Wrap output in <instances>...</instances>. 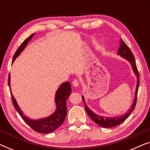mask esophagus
Instances as JSON below:
<instances>
[{"instance_id": "esophagus-1", "label": "esophagus", "mask_w": 150, "mask_h": 150, "mask_svg": "<svg viewBox=\"0 0 150 150\" xmlns=\"http://www.w3.org/2000/svg\"><path fill=\"white\" fill-rule=\"evenodd\" d=\"M72 85H73V86L74 87H79V81H78L77 79L74 80L73 82H72Z\"/></svg>"}]
</instances>
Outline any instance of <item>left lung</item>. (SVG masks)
Returning <instances> with one entry per match:
<instances>
[{"instance_id": "8db88e82", "label": "left lung", "mask_w": 150, "mask_h": 150, "mask_svg": "<svg viewBox=\"0 0 150 150\" xmlns=\"http://www.w3.org/2000/svg\"><path fill=\"white\" fill-rule=\"evenodd\" d=\"M117 55H120V57H123V58L126 59L130 63V64L132 66V69L134 74L136 76L137 81V85H136V90H135L134 93V98L133 100V102L131 105L130 108L128 110V111L124 113V115H120L118 117H103L95 113V112L92 111L90 108L88 107L87 104L85 103V100L84 96H82L83 98V102L85 104V110L87 111V114L91 118V120L93 121L94 122L96 123L100 126L102 127V128H112V127L118 126L120 124H122L123 122H124L126 120L127 117L130 115L131 112L134 110L135 106H136L137 103V93H138V89L139 87V84H140V79H139V71L137 70V67L136 65V62H135V59L134 57V55L131 52L130 48L127 46L124 41L122 39H120V48L118 49V53Z\"/></svg>"}]
</instances>
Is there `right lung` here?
Masks as SVG:
<instances>
[{"label":"right lung","mask_w":150,"mask_h":150,"mask_svg":"<svg viewBox=\"0 0 150 150\" xmlns=\"http://www.w3.org/2000/svg\"><path fill=\"white\" fill-rule=\"evenodd\" d=\"M35 33L32 34L30 35L27 39H26L24 41L23 43L20 45V46L18 48L16 52L13 57V60H12V63L13 61L16 60V59L19 56L22 51L24 50L27 46L28 43L30 42V40L33 38L34 35ZM10 80H11V76H10V74L8 77V85L9 87L10 92H11L12 102L15 107L16 110H17L20 115L21 116L24 122L27 124L32 129H33L35 131L40 133H50L54 132L55 130H57L61 124H63V122L65 121V117L67 115V106H66V101L67 99L70 96L71 92V85L69 82H65L61 84L59 89H57L55 93L54 101L56 104V110L52 114L44 118H40L38 120H33L28 117L25 115L23 113L20 109V106L16 102L15 98L13 97V94L11 93V85H10Z\"/></svg>","instance_id":"obj_1"}]
</instances>
